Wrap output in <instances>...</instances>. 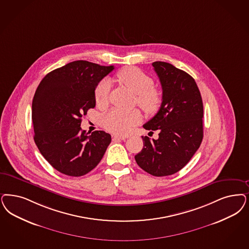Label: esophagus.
<instances>
[{
  "label": "esophagus",
  "mask_w": 249,
  "mask_h": 249,
  "mask_svg": "<svg viewBox=\"0 0 249 249\" xmlns=\"http://www.w3.org/2000/svg\"><path fill=\"white\" fill-rule=\"evenodd\" d=\"M126 137H124V136H118V135H113L112 136V140L114 141V142H116V141H123V140H125Z\"/></svg>",
  "instance_id": "esophagus-1"
}]
</instances>
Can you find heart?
Instances as JSON below:
<instances>
[{
  "instance_id": "1",
  "label": "heart",
  "mask_w": 249,
  "mask_h": 249,
  "mask_svg": "<svg viewBox=\"0 0 249 249\" xmlns=\"http://www.w3.org/2000/svg\"><path fill=\"white\" fill-rule=\"evenodd\" d=\"M117 79L121 85L137 94V103L147 114H155L159 110L163 97L161 92L154 87V80L144 71L136 67H125L117 72ZM110 84L102 80L94 89V100L99 107L108 103ZM142 120V114L138 109L123 110L112 108L102 118L104 128L115 134H127Z\"/></svg>"
}]
</instances>
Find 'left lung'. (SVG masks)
Wrapping results in <instances>:
<instances>
[{"label":"left lung","instance_id":"left-lung-1","mask_svg":"<svg viewBox=\"0 0 249 249\" xmlns=\"http://www.w3.org/2000/svg\"><path fill=\"white\" fill-rule=\"evenodd\" d=\"M163 90L162 105L143 128L157 140L142 136L143 148L135 155L138 165L155 177L181 170L197 152L203 138V103L195 80L163 61L153 62Z\"/></svg>","mask_w":249,"mask_h":249}]
</instances>
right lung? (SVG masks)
I'll return each instance as SVG.
<instances>
[{
  "mask_svg": "<svg viewBox=\"0 0 249 249\" xmlns=\"http://www.w3.org/2000/svg\"><path fill=\"white\" fill-rule=\"evenodd\" d=\"M114 70L75 60L49 72L32 102L34 141L40 154L56 170L81 177L99 163L111 142L110 134L81 129L82 117L95 107L94 89Z\"/></svg>",
  "mask_w": 249,
  "mask_h": 249,
  "instance_id": "obj_1",
  "label": "right lung"
}]
</instances>
